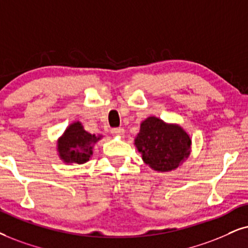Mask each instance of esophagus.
<instances>
[{"instance_id":"1","label":"esophagus","mask_w":248,"mask_h":248,"mask_svg":"<svg viewBox=\"0 0 248 248\" xmlns=\"http://www.w3.org/2000/svg\"><path fill=\"white\" fill-rule=\"evenodd\" d=\"M111 133L113 136H117V137H122L124 135V128H113V129L111 130Z\"/></svg>"}]
</instances>
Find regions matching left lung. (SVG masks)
I'll use <instances>...</instances> for the list:
<instances>
[{"instance_id":"8db88e82","label":"left lung","mask_w":248,"mask_h":248,"mask_svg":"<svg viewBox=\"0 0 248 248\" xmlns=\"http://www.w3.org/2000/svg\"><path fill=\"white\" fill-rule=\"evenodd\" d=\"M191 143L190 135L180 124L156 117L142 121L134 140L143 161L160 173L175 170L183 164L191 153Z\"/></svg>"}]
</instances>
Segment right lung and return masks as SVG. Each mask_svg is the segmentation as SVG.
<instances>
[{"label": "right lung", "mask_w": 248, "mask_h": 248, "mask_svg": "<svg viewBox=\"0 0 248 248\" xmlns=\"http://www.w3.org/2000/svg\"><path fill=\"white\" fill-rule=\"evenodd\" d=\"M102 137V135L88 133L80 121H74L57 140L58 156L65 164L82 165L89 160L93 145Z\"/></svg>", "instance_id": "add662e5"}]
</instances>
